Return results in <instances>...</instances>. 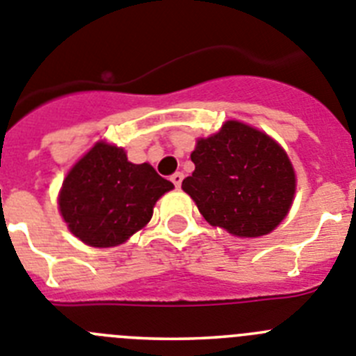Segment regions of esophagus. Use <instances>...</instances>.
Wrapping results in <instances>:
<instances>
[{
	"mask_svg": "<svg viewBox=\"0 0 356 356\" xmlns=\"http://www.w3.org/2000/svg\"><path fill=\"white\" fill-rule=\"evenodd\" d=\"M182 179H184V175H182V172H175V174L172 175V177H170V181L174 182V184H175V188H181V184H182Z\"/></svg>",
	"mask_w": 356,
	"mask_h": 356,
	"instance_id": "esophagus-1",
	"label": "esophagus"
}]
</instances>
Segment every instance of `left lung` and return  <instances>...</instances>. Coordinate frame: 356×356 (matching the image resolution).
<instances>
[{"label": "left lung", "mask_w": 356, "mask_h": 356, "mask_svg": "<svg viewBox=\"0 0 356 356\" xmlns=\"http://www.w3.org/2000/svg\"><path fill=\"white\" fill-rule=\"evenodd\" d=\"M195 172L182 190L200 215L234 236H264L289 213L296 174L285 150L264 132L225 122L220 132L197 141Z\"/></svg>", "instance_id": "left-lung-1"}]
</instances>
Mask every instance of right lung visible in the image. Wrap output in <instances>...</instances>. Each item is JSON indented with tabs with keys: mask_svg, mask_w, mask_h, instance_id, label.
Listing matches in <instances>:
<instances>
[{
	"mask_svg": "<svg viewBox=\"0 0 356 356\" xmlns=\"http://www.w3.org/2000/svg\"><path fill=\"white\" fill-rule=\"evenodd\" d=\"M172 188L148 163L132 165L123 148L97 143L64 179L58 206L82 242L114 247L147 225L154 204Z\"/></svg>",
	"mask_w": 356,
	"mask_h": 356,
	"instance_id": "add662e5",
	"label": "right lung"
}]
</instances>
